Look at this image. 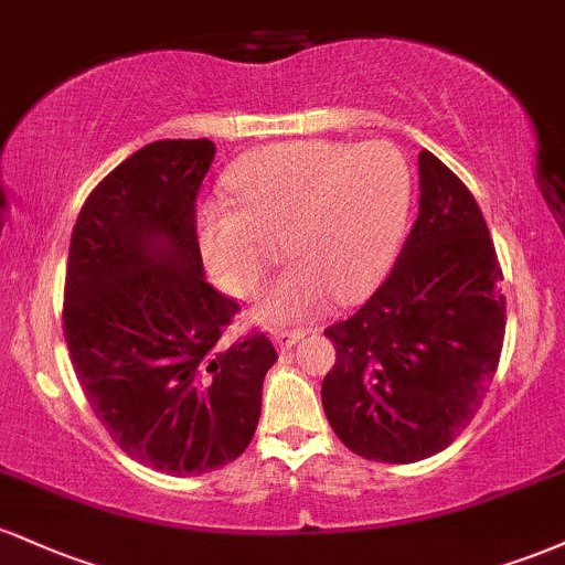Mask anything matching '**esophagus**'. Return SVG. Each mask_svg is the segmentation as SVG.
Listing matches in <instances>:
<instances>
[{
  "label": "esophagus",
  "mask_w": 565,
  "mask_h": 565,
  "mask_svg": "<svg viewBox=\"0 0 565 565\" xmlns=\"http://www.w3.org/2000/svg\"><path fill=\"white\" fill-rule=\"evenodd\" d=\"M300 337H302V332H295V329H276L274 342L281 350H291L297 342H300Z\"/></svg>",
  "instance_id": "obj_1"
}]
</instances>
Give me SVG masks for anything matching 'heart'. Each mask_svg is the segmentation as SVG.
Masks as SVG:
<instances>
[{
  "mask_svg": "<svg viewBox=\"0 0 565 565\" xmlns=\"http://www.w3.org/2000/svg\"><path fill=\"white\" fill-rule=\"evenodd\" d=\"M231 204L199 220L201 255L233 295L263 287L287 242L295 265L263 297L260 319L305 321L366 295L391 263L408 204V167L385 140L278 142L231 174Z\"/></svg>",
  "mask_w": 565,
  "mask_h": 565,
  "instance_id": "obj_1",
  "label": "heart"
}]
</instances>
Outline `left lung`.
Here are the masks:
<instances>
[{
	"instance_id": "1",
	"label": "left lung",
	"mask_w": 565,
	"mask_h": 565,
	"mask_svg": "<svg viewBox=\"0 0 565 565\" xmlns=\"http://www.w3.org/2000/svg\"><path fill=\"white\" fill-rule=\"evenodd\" d=\"M494 242L468 185L419 151V215L391 276L327 329L321 404L359 457L408 465L444 451L481 408L504 342Z\"/></svg>"
}]
</instances>
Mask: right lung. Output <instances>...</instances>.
I'll use <instances>...</instances> for the list:
<instances>
[{
  "instance_id": "obj_1",
  "label": "right lung",
  "mask_w": 565,
  "mask_h": 565,
  "mask_svg": "<svg viewBox=\"0 0 565 565\" xmlns=\"http://www.w3.org/2000/svg\"><path fill=\"white\" fill-rule=\"evenodd\" d=\"M215 142L157 140L84 201L68 246L63 337L95 417L121 451L170 476L242 457L276 348L228 340L238 302L204 278L196 196Z\"/></svg>"
}]
</instances>
